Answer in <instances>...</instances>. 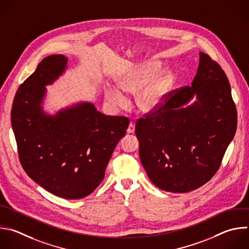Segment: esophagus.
Wrapping results in <instances>:
<instances>
[{
  "mask_svg": "<svg viewBox=\"0 0 249 249\" xmlns=\"http://www.w3.org/2000/svg\"><path fill=\"white\" fill-rule=\"evenodd\" d=\"M134 132H135V124H134L133 122H131V123L129 124L128 129H127V133H128V134H133Z\"/></svg>",
  "mask_w": 249,
  "mask_h": 249,
  "instance_id": "obj_1",
  "label": "esophagus"
}]
</instances>
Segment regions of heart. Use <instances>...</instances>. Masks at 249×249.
<instances>
[{
    "instance_id": "1",
    "label": "heart",
    "mask_w": 249,
    "mask_h": 249,
    "mask_svg": "<svg viewBox=\"0 0 249 249\" xmlns=\"http://www.w3.org/2000/svg\"><path fill=\"white\" fill-rule=\"evenodd\" d=\"M159 68L160 65L155 63L140 65L127 71L117 81L119 89L127 94H135L143 88L137 97V104L143 112L157 109L174 86L175 76L171 71H164L154 77ZM106 97L113 107H122L126 105L125 96L114 88L108 87Z\"/></svg>"
}]
</instances>
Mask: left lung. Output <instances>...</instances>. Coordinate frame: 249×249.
<instances>
[{"label":"left lung","mask_w":249,"mask_h":249,"mask_svg":"<svg viewBox=\"0 0 249 249\" xmlns=\"http://www.w3.org/2000/svg\"><path fill=\"white\" fill-rule=\"evenodd\" d=\"M195 95L197 101L186 107ZM236 117L227 75L199 53L192 86L171 91L164 105L136 123L140 159L150 181L170 193H188L206 184L235 134Z\"/></svg>","instance_id":"obj_1"}]
</instances>
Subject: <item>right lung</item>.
<instances>
[{
    "instance_id": "obj_1",
    "label": "right lung",
    "mask_w": 249,
    "mask_h": 249,
    "mask_svg": "<svg viewBox=\"0 0 249 249\" xmlns=\"http://www.w3.org/2000/svg\"><path fill=\"white\" fill-rule=\"evenodd\" d=\"M67 57H45L21 84L12 108V126L26 174L51 194L80 199L102 183L111 154L126 135L129 119L107 116L91 103L49 115L43 110L47 85L66 69Z\"/></svg>"
}]
</instances>
